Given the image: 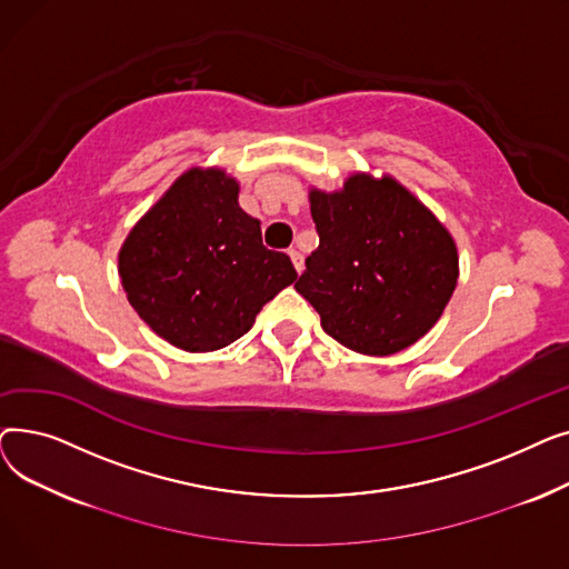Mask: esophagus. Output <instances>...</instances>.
Returning a JSON list of instances; mask_svg holds the SVG:
<instances>
[{"mask_svg": "<svg viewBox=\"0 0 569 569\" xmlns=\"http://www.w3.org/2000/svg\"><path fill=\"white\" fill-rule=\"evenodd\" d=\"M288 256H290V260H292V264H295V269H297V274H300L302 269H305V258H302V253L297 251V249H290Z\"/></svg>", "mask_w": 569, "mask_h": 569, "instance_id": "obj_1", "label": "esophagus"}]
</instances>
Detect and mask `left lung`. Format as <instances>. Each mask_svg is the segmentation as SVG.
Instances as JSON below:
<instances>
[{"mask_svg":"<svg viewBox=\"0 0 569 569\" xmlns=\"http://www.w3.org/2000/svg\"><path fill=\"white\" fill-rule=\"evenodd\" d=\"M320 237L295 283L322 330L371 357L420 341L459 279V251L431 209L392 174L350 172L341 189H309Z\"/></svg>","mask_w":569,"mask_h":569,"instance_id":"left-lung-1","label":"left lung"}]
</instances>
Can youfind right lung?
Listing matches in <instances>:
<instances>
[{"mask_svg":"<svg viewBox=\"0 0 569 569\" xmlns=\"http://www.w3.org/2000/svg\"><path fill=\"white\" fill-rule=\"evenodd\" d=\"M223 168H189L147 209L117 256L136 313L170 346L212 352L247 335L258 311L297 279L262 244Z\"/></svg>","mask_w":569,"mask_h":569,"instance_id":"add662e5","label":"right lung"}]
</instances>
